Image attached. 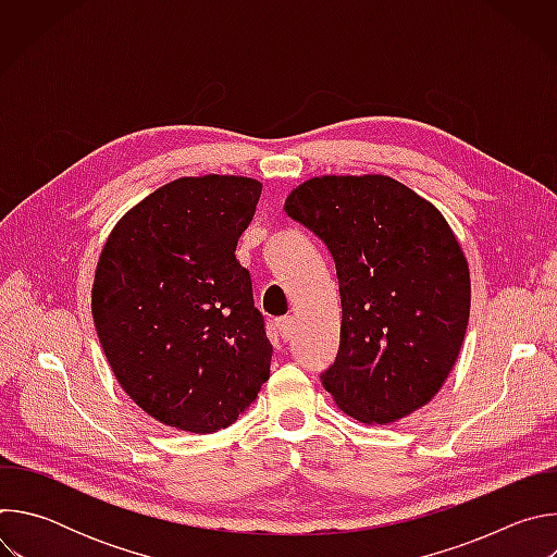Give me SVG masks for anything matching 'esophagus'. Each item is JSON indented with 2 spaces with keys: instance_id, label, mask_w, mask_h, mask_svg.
I'll use <instances>...</instances> for the list:
<instances>
[{
  "instance_id": "obj_1",
  "label": "esophagus",
  "mask_w": 557,
  "mask_h": 557,
  "mask_svg": "<svg viewBox=\"0 0 557 557\" xmlns=\"http://www.w3.org/2000/svg\"><path fill=\"white\" fill-rule=\"evenodd\" d=\"M275 326H277V333H280V337H282L284 342H288V339L293 337V333H295V320H293L290 314L280 317V320L275 322Z\"/></svg>"
}]
</instances>
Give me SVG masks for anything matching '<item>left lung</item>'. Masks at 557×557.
Instances as JSON below:
<instances>
[{"mask_svg": "<svg viewBox=\"0 0 557 557\" xmlns=\"http://www.w3.org/2000/svg\"><path fill=\"white\" fill-rule=\"evenodd\" d=\"M284 211L333 256L342 297L335 363L320 374L337 406L385 425L445 383L469 322V269L434 205L387 176L310 178Z\"/></svg>", "mask_w": 557, "mask_h": 557, "instance_id": "obj_1", "label": "left lung"}]
</instances>
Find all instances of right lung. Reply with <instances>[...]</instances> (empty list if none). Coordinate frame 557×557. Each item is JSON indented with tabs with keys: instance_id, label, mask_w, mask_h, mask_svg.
Wrapping results in <instances>:
<instances>
[{
	"instance_id": "right-lung-1",
	"label": "right lung",
	"mask_w": 557,
	"mask_h": 557,
	"mask_svg": "<svg viewBox=\"0 0 557 557\" xmlns=\"http://www.w3.org/2000/svg\"><path fill=\"white\" fill-rule=\"evenodd\" d=\"M262 185L178 178L129 209L101 251L92 317L121 387L151 419L209 434L269 379L273 346L235 247Z\"/></svg>"
}]
</instances>
